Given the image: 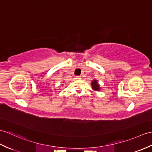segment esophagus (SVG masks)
<instances>
[{
  "instance_id": "obj_1",
  "label": "esophagus",
  "mask_w": 152,
  "mask_h": 152,
  "mask_svg": "<svg viewBox=\"0 0 152 152\" xmlns=\"http://www.w3.org/2000/svg\"><path fill=\"white\" fill-rule=\"evenodd\" d=\"M76 80H81V76H76Z\"/></svg>"
}]
</instances>
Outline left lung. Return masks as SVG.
<instances>
[{"label": "left lung", "mask_w": 152, "mask_h": 152, "mask_svg": "<svg viewBox=\"0 0 152 152\" xmlns=\"http://www.w3.org/2000/svg\"><path fill=\"white\" fill-rule=\"evenodd\" d=\"M91 86H92L93 90L95 91H100V84L98 83L97 80H93L91 82Z\"/></svg>", "instance_id": "obj_1"}]
</instances>
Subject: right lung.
Listing matches in <instances>:
<instances>
[{
  "mask_svg": "<svg viewBox=\"0 0 152 152\" xmlns=\"http://www.w3.org/2000/svg\"><path fill=\"white\" fill-rule=\"evenodd\" d=\"M62 85H63V84H62Z\"/></svg>",
  "mask_w": 152,
  "mask_h": 152,
  "instance_id": "obj_1",
  "label": "right lung"
}]
</instances>
